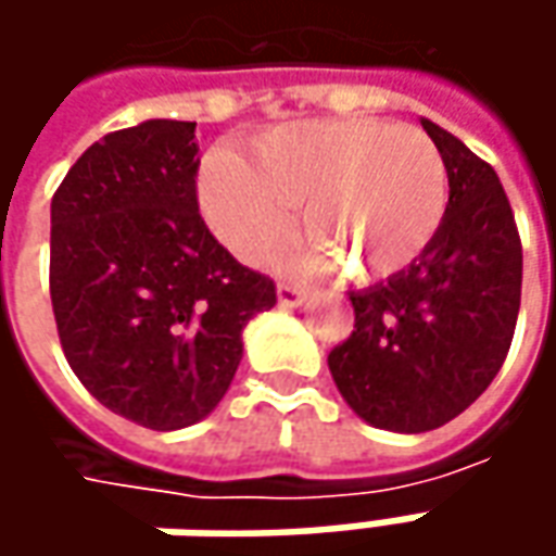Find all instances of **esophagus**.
Listing matches in <instances>:
<instances>
[{"instance_id":"1","label":"esophagus","mask_w":556,"mask_h":556,"mask_svg":"<svg viewBox=\"0 0 556 556\" xmlns=\"http://www.w3.org/2000/svg\"><path fill=\"white\" fill-rule=\"evenodd\" d=\"M306 300V290L296 288V285H278V303L281 306H288V309H293V306H300Z\"/></svg>"}]
</instances>
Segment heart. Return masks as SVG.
<instances>
[{"label":"heart","instance_id":"1","mask_svg":"<svg viewBox=\"0 0 556 556\" xmlns=\"http://www.w3.org/2000/svg\"><path fill=\"white\" fill-rule=\"evenodd\" d=\"M206 225L241 260H263L300 206L309 228L290 266H346L393 278L427 253L448 210V169L430 136L387 119H303L250 144V163L216 151L198 173Z\"/></svg>","mask_w":556,"mask_h":556}]
</instances>
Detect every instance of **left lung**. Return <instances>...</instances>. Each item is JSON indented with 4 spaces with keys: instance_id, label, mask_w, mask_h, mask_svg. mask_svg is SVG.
I'll return each instance as SVG.
<instances>
[{
    "instance_id": "obj_1",
    "label": "left lung",
    "mask_w": 556,
    "mask_h": 556,
    "mask_svg": "<svg viewBox=\"0 0 556 556\" xmlns=\"http://www.w3.org/2000/svg\"><path fill=\"white\" fill-rule=\"evenodd\" d=\"M448 169L445 223L415 266L350 293L355 331L328 355L362 420L427 433L470 408L502 371L523 288V244L495 169L420 119Z\"/></svg>"
}]
</instances>
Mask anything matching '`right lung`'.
Listing matches in <instances>:
<instances>
[{
  "mask_svg": "<svg viewBox=\"0 0 556 556\" xmlns=\"http://www.w3.org/2000/svg\"><path fill=\"white\" fill-rule=\"evenodd\" d=\"M198 166L194 123L144 119L86 148L52 198L61 350L104 408L148 430L210 415L247 321L278 300L201 219Z\"/></svg>",
  "mask_w": 556,
  "mask_h": 556,
  "instance_id": "add662e5",
  "label": "right lung"
}]
</instances>
